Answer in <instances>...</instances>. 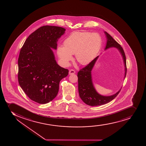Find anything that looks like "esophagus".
<instances>
[{
    "mask_svg": "<svg viewBox=\"0 0 146 146\" xmlns=\"http://www.w3.org/2000/svg\"><path fill=\"white\" fill-rule=\"evenodd\" d=\"M75 73H76V72L74 70L72 69V70H69V74L70 75H72V74H74Z\"/></svg>",
    "mask_w": 146,
    "mask_h": 146,
    "instance_id": "1",
    "label": "esophagus"
}]
</instances>
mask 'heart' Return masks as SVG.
<instances>
[{"label": "heart", "mask_w": 146, "mask_h": 146, "mask_svg": "<svg viewBox=\"0 0 146 146\" xmlns=\"http://www.w3.org/2000/svg\"><path fill=\"white\" fill-rule=\"evenodd\" d=\"M102 45V38L96 33H73L64 41V46L57 48V54L65 65H68L76 54L77 62L82 65L88 64L96 56Z\"/></svg>", "instance_id": "1"}]
</instances>
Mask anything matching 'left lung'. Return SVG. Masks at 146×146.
<instances>
[{
    "instance_id": "obj_1",
    "label": "left lung",
    "mask_w": 146,
    "mask_h": 146,
    "mask_svg": "<svg viewBox=\"0 0 146 146\" xmlns=\"http://www.w3.org/2000/svg\"><path fill=\"white\" fill-rule=\"evenodd\" d=\"M104 33L106 35L107 39L105 50L108 49L109 48L114 47L119 50L122 56L125 67V78L127 74L126 58L122 47H121L120 45L117 42H116L108 33L106 32ZM98 57L99 56H97V57L94 59L86 67L80 70L77 73L79 96L85 104L88 105L89 106H100L104 104H107L108 103L111 102L113 99H114L121 91L120 89L115 94L111 96H101L96 91L92 83L91 72L92 68Z\"/></svg>"
}]
</instances>
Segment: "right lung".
<instances>
[{"label": "right lung", "mask_w": 146, "mask_h": 146, "mask_svg": "<svg viewBox=\"0 0 146 146\" xmlns=\"http://www.w3.org/2000/svg\"><path fill=\"white\" fill-rule=\"evenodd\" d=\"M64 28L54 26L40 27L24 42L18 59L19 84L32 100L46 104L57 96L59 82L69 70L59 66L52 49L65 33Z\"/></svg>", "instance_id": "add662e5"}]
</instances>
